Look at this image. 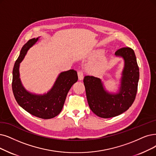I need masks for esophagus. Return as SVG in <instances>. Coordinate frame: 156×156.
Here are the masks:
<instances>
[{
	"label": "esophagus",
	"mask_w": 156,
	"mask_h": 156,
	"mask_svg": "<svg viewBox=\"0 0 156 156\" xmlns=\"http://www.w3.org/2000/svg\"><path fill=\"white\" fill-rule=\"evenodd\" d=\"M77 74H78V77H79V79L80 80H81L83 79V72L82 71L80 70H79L77 72Z\"/></svg>",
	"instance_id": "1"
}]
</instances>
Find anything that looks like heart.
<instances>
[{
    "label": "heart",
    "instance_id": "1",
    "mask_svg": "<svg viewBox=\"0 0 156 156\" xmlns=\"http://www.w3.org/2000/svg\"><path fill=\"white\" fill-rule=\"evenodd\" d=\"M101 63H96V64H95V65L90 66V71H91V72H95V71L97 70L98 69V68H100V66H101Z\"/></svg>",
    "mask_w": 156,
    "mask_h": 156
}]
</instances>
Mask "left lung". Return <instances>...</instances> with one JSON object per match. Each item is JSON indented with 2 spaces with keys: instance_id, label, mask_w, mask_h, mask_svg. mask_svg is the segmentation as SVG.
I'll list each match as a JSON object with an SVG mask.
<instances>
[{
  "instance_id": "1",
  "label": "left lung",
  "mask_w": 156,
  "mask_h": 156,
  "mask_svg": "<svg viewBox=\"0 0 156 156\" xmlns=\"http://www.w3.org/2000/svg\"><path fill=\"white\" fill-rule=\"evenodd\" d=\"M116 56L124 59L119 91L110 93L105 90L101 79L86 76L83 82L87 101L91 110L104 118L115 117L126 111L133 104L140 77L139 67L131 48L123 47L115 52Z\"/></svg>"
}]
</instances>
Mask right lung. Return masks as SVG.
Instances as JSON below:
<instances>
[{
	"label": "right lung",
	"mask_w": 156,
	"mask_h": 156,
	"mask_svg": "<svg viewBox=\"0 0 156 156\" xmlns=\"http://www.w3.org/2000/svg\"><path fill=\"white\" fill-rule=\"evenodd\" d=\"M39 38L29 40L22 48L13 67L12 90L17 103L23 109L36 117L50 119L60 113L68 92L77 81L78 76L74 70L61 72L51 90L43 95L33 94L25 89L20 79V63L28 50L38 41Z\"/></svg>",
	"instance_id": "obj_1"
}]
</instances>
